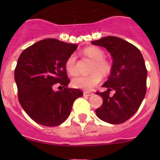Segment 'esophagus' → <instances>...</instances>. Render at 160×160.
<instances>
[{"label":"esophagus","instance_id":"esophagus-1","mask_svg":"<svg viewBox=\"0 0 160 160\" xmlns=\"http://www.w3.org/2000/svg\"><path fill=\"white\" fill-rule=\"evenodd\" d=\"M83 95L84 96H91L93 95V93H90V92H87V91H85V92L83 93Z\"/></svg>","mask_w":160,"mask_h":160}]
</instances>
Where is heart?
I'll list each match as a JSON object with an SVG mask.
<instances>
[{
    "instance_id": "1",
    "label": "heart",
    "mask_w": 160,
    "mask_h": 160,
    "mask_svg": "<svg viewBox=\"0 0 160 160\" xmlns=\"http://www.w3.org/2000/svg\"><path fill=\"white\" fill-rule=\"evenodd\" d=\"M84 53L95 60V65L91 70L94 73L89 75H79L73 79L71 84L76 89L90 91L100 82V74L102 75H106L110 72L111 65L105 59V53L101 49L90 46L84 50ZM76 60V55L75 54H71L65 61V70L70 75H77Z\"/></svg>"
}]
</instances>
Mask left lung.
Here are the masks:
<instances>
[{
	"instance_id": "8db88e82",
	"label": "left lung",
	"mask_w": 160,
	"mask_h": 160,
	"mask_svg": "<svg viewBox=\"0 0 160 160\" xmlns=\"http://www.w3.org/2000/svg\"><path fill=\"white\" fill-rule=\"evenodd\" d=\"M91 44L106 49L113 59L110 75L102 85L107 90L96 93L103 99L96 115L109 124L124 123L136 113L145 96L147 70L143 55L134 45L115 36ZM111 90L115 91L113 97L109 95Z\"/></svg>"
}]
</instances>
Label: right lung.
I'll list each match as a JSON object with an SVG mask.
<instances>
[{"instance_id": "1", "label": "right lung", "mask_w": 160, "mask_h": 160, "mask_svg": "<svg viewBox=\"0 0 160 160\" xmlns=\"http://www.w3.org/2000/svg\"><path fill=\"white\" fill-rule=\"evenodd\" d=\"M55 39L36 42L22 51L15 69L19 102L34 121L45 126H57L70 115L72 105L83 93L70 89L65 70L67 58L77 49ZM55 83L64 89L55 92Z\"/></svg>"}]
</instances>
